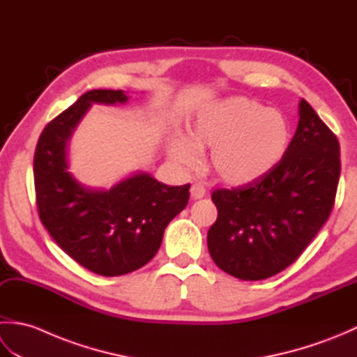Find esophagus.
Wrapping results in <instances>:
<instances>
[{
	"instance_id": "34e87169",
	"label": "esophagus",
	"mask_w": 357,
	"mask_h": 357,
	"mask_svg": "<svg viewBox=\"0 0 357 357\" xmlns=\"http://www.w3.org/2000/svg\"><path fill=\"white\" fill-rule=\"evenodd\" d=\"M190 196L193 199H201L206 196V188H204L201 184H193L190 188Z\"/></svg>"
}]
</instances>
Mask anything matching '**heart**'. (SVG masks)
I'll return each mask as SVG.
<instances>
[{
    "mask_svg": "<svg viewBox=\"0 0 357 357\" xmlns=\"http://www.w3.org/2000/svg\"><path fill=\"white\" fill-rule=\"evenodd\" d=\"M290 127L276 109L244 96H233L204 107L188 126V136L173 133L170 156L193 169L201 150L211 149L208 164L224 183L245 185L262 178L284 156Z\"/></svg>",
    "mask_w": 357,
    "mask_h": 357,
    "instance_id": "1",
    "label": "heart"
}]
</instances>
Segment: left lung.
Wrapping results in <instances>:
<instances>
[{"instance_id": "8db88e82", "label": "left lung", "mask_w": 357, "mask_h": 357, "mask_svg": "<svg viewBox=\"0 0 357 357\" xmlns=\"http://www.w3.org/2000/svg\"><path fill=\"white\" fill-rule=\"evenodd\" d=\"M337 138L305 100L282 159L245 187L215 190L207 245L219 268L242 280L278 275L304 252L331 213L340 174Z\"/></svg>"}]
</instances>
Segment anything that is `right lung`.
Segmentation results:
<instances>
[{"label": "right lung", "mask_w": 357, "mask_h": 357, "mask_svg": "<svg viewBox=\"0 0 357 357\" xmlns=\"http://www.w3.org/2000/svg\"><path fill=\"white\" fill-rule=\"evenodd\" d=\"M123 90H90L45 126L36 144L33 176L38 213L56 244L82 267L121 276L146 265L165 227L188 202L185 185H165L136 172L118 184L87 187L70 173L67 150L92 104H124Z\"/></svg>", "instance_id": "right-lung-1"}]
</instances>
